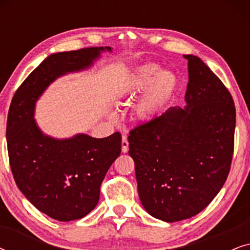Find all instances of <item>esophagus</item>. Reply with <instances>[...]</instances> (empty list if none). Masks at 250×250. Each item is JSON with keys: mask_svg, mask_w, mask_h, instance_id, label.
<instances>
[{"mask_svg": "<svg viewBox=\"0 0 250 250\" xmlns=\"http://www.w3.org/2000/svg\"><path fill=\"white\" fill-rule=\"evenodd\" d=\"M122 151L124 153L128 151V141H127V138H126V135H123V139H122Z\"/></svg>", "mask_w": 250, "mask_h": 250, "instance_id": "1", "label": "esophagus"}]
</instances>
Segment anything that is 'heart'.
<instances>
[{
    "mask_svg": "<svg viewBox=\"0 0 250 250\" xmlns=\"http://www.w3.org/2000/svg\"><path fill=\"white\" fill-rule=\"evenodd\" d=\"M149 84L145 94L134 108L139 122L149 123L158 117L177 90L179 80L169 70H160L156 63H143L133 69L122 88V95H133Z\"/></svg>",
    "mask_w": 250,
    "mask_h": 250,
    "instance_id": "b5f03b06",
    "label": "heart"
}]
</instances>
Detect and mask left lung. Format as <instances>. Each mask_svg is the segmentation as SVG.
Segmentation results:
<instances>
[{"instance_id": "obj_1", "label": "left lung", "mask_w": 250, "mask_h": 250, "mask_svg": "<svg viewBox=\"0 0 250 250\" xmlns=\"http://www.w3.org/2000/svg\"><path fill=\"white\" fill-rule=\"evenodd\" d=\"M183 57L189 71L184 108L170 107L128 136L142 206L170 223L199 214L220 192L234 146L230 92L200 58Z\"/></svg>"}]
</instances>
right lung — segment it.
<instances>
[{
	"label": "right lung",
	"instance_id": "obj_1",
	"mask_svg": "<svg viewBox=\"0 0 250 250\" xmlns=\"http://www.w3.org/2000/svg\"><path fill=\"white\" fill-rule=\"evenodd\" d=\"M104 51L111 47L51 54L20 85L9 109L6 142L17 186L37 209L60 222L86 216L97 206L102 181L121 155L122 135L52 138L34 119L36 102L57 78L87 69Z\"/></svg>",
	"mask_w": 250,
	"mask_h": 250
}]
</instances>
